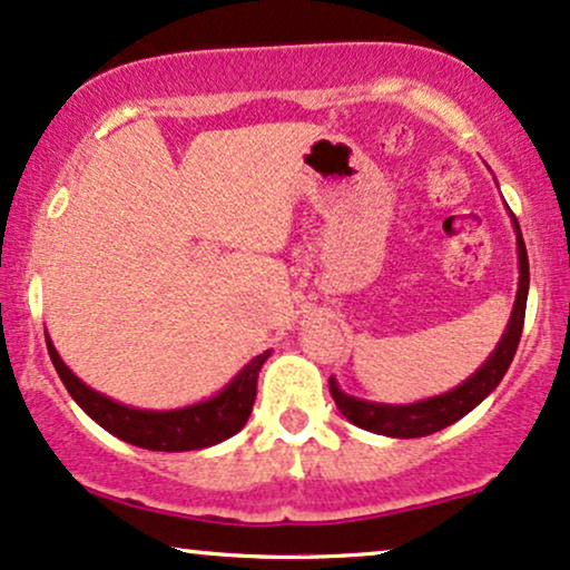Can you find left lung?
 <instances>
[{
    "mask_svg": "<svg viewBox=\"0 0 570 570\" xmlns=\"http://www.w3.org/2000/svg\"><path fill=\"white\" fill-rule=\"evenodd\" d=\"M512 217V225H515L518 236V294L515 305H512V315L507 321V328L502 340L497 342L493 353L485 358V363L478 368L475 374L468 376L462 385L443 395L424 397V401L416 403H376V401H363V397L347 395L345 390L337 385V380H328V390H332L334 403L342 411L347 422H353L355 428L368 430V433L387 435V438H422L433 435L438 430L449 428L462 420L464 414H470L478 403H483L493 390H497L502 376L510 368L512 358H515L520 334H523V318H525V299H528V255H525V242L523 233H520V225L515 215Z\"/></svg>",
    "mask_w": 570,
    "mask_h": 570,
    "instance_id": "obj_1",
    "label": "left lung"
}]
</instances>
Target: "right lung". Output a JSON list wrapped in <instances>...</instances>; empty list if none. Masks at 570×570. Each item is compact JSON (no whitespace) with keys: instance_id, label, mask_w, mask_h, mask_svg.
I'll list each match as a JSON object with an SVG mask.
<instances>
[{"instance_id":"add662e5","label":"right lung","mask_w":570,"mask_h":570,"mask_svg":"<svg viewBox=\"0 0 570 570\" xmlns=\"http://www.w3.org/2000/svg\"><path fill=\"white\" fill-rule=\"evenodd\" d=\"M47 351H50L55 372L89 420H95L102 430L121 438L125 443L148 451H198L236 435L249 420L257 397V374L271 355V351H265L252 358L228 385L207 401L190 403L183 409L154 411L127 406V403L87 387L55 351L50 334H47Z\"/></svg>"}]
</instances>
